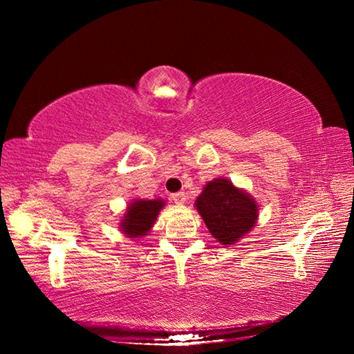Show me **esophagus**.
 I'll return each instance as SVG.
<instances>
[{"label": "esophagus", "mask_w": 354, "mask_h": 354, "mask_svg": "<svg viewBox=\"0 0 354 354\" xmlns=\"http://www.w3.org/2000/svg\"><path fill=\"white\" fill-rule=\"evenodd\" d=\"M171 199L175 201V204H178V205H181V204H184L185 202V193L184 192H178V193H173L171 194Z\"/></svg>", "instance_id": "1"}]
</instances>
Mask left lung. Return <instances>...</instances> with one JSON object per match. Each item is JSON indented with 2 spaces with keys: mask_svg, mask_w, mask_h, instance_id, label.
I'll return each instance as SVG.
<instances>
[{
  "mask_svg": "<svg viewBox=\"0 0 354 354\" xmlns=\"http://www.w3.org/2000/svg\"><path fill=\"white\" fill-rule=\"evenodd\" d=\"M196 208L213 237L222 245H232L251 231L259 208L250 194L236 189L228 179H214L196 199Z\"/></svg>",
  "mask_w": 354,
  "mask_h": 354,
  "instance_id": "8db88e82",
  "label": "left lung"
}]
</instances>
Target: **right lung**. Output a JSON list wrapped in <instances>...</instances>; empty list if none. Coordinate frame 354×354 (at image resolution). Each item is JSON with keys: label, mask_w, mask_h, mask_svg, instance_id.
<instances>
[{"label": "right lung", "mask_w": 354, "mask_h": 354, "mask_svg": "<svg viewBox=\"0 0 354 354\" xmlns=\"http://www.w3.org/2000/svg\"><path fill=\"white\" fill-rule=\"evenodd\" d=\"M164 202L160 199L155 201H135L133 204L127 207L124 219L122 222V230L127 237H141L152 228L155 219Z\"/></svg>", "instance_id": "1"}]
</instances>
